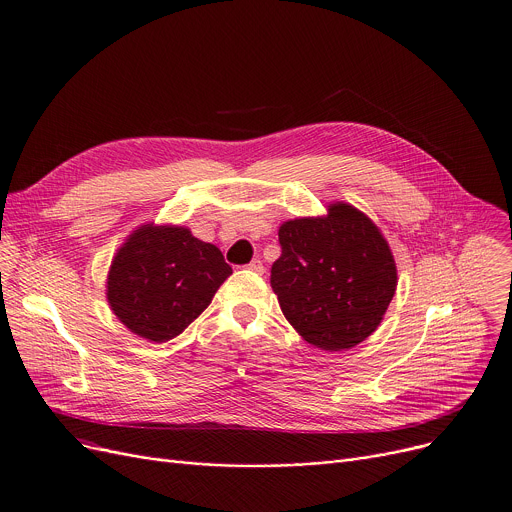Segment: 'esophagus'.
Instances as JSON below:
<instances>
[{
	"instance_id": "esophagus-1",
	"label": "esophagus",
	"mask_w": 512,
	"mask_h": 512,
	"mask_svg": "<svg viewBox=\"0 0 512 512\" xmlns=\"http://www.w3.org/2000/svg\"><path fill=\"white\" fill-rule=\"evenodd\" d=\"M247 269H251V271H255V273H259V275L265 271V267H263V263H261L259 259H253V261L247 265Z\"/></svg>"
}]
</instances>
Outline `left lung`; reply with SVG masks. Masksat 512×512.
I'll return each instance as SVG.
<instances>
[{
  "label": "left lung",
  "instance_id": "left-lung-1",
  "mask_svg": "<svg viewBox=\"0 0 512 512\" xmlns=\"http://www.w3.org/2000/svg\"><path fill=\"white\" fill-rule=\"evenodd\" d=\"M279 243L271 287L307 344L346 352L378 329L398 271L388 241L366 213L344 201L331 203L325 215L285 221Z\"/></svg>",
  "mask_w": 512,
  "mask_h": 512
}]
</instances>
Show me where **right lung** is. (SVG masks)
<instances>
[{"instance_id":"right-lung-1","label":"right lung","mask_w":512,"mask_h":512,"mask_svg":"<svg viewBox=\"0 0 512 512\" xmlns=\"http://www.w3.org/2000/svg\"><path fill=\"white\" fill-rule=\"evenodd\" d=\"M231 273L219 247L197 239L191 229L146 223L116 251L106 299L134 335L162 344L209 307Z\"/></svg>"}]
</instances>
